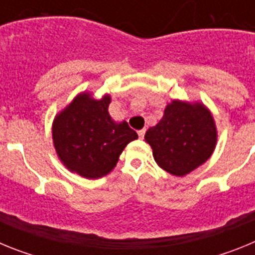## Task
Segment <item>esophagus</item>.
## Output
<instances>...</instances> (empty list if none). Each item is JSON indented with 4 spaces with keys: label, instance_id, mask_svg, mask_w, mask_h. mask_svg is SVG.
<instances>
[{
    "label": "esophagus",
    "instance_id": "esophagus-1",
    "mask_svg": "<svg viewBox=\"0 0 255 255\" xmlns=\"http://www.w3.org/2000/svg\"><path fill=\"white\" fill-rule=\"evenodd\" d=\"M138 135H139V138L140 139H143L144 138V135H145V130H139L138 131Z\"/></svg>",
    "mask_w": 255,
    "mask_h": 255
}]
</instances>
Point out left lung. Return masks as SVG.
<instances>
[{"instance_id": "1", "label": "left lung", "mask_w": 255, "mask_h": 255, "mask_svg": "<svg viewBox=\"0 0 255 255\" xmlns=\"http://www.w3.org/2000/svg\"><path fill=\"white\" fill-rule=\"evenodd\" d=\"M159 167L184 176L207 161L215 149V121L202 105L173 101L163 117L145 132Z\"/></svg>"}]
</instances>
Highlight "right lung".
I'll return each mask as SVG.
<instances>
[{
    "label": "right lung",
    "mask_w": 255,
    "mask_h": 255,
    "mask_svg": "<svg viewBox=\"0 0 255 255\" xmlns=\"http://www.w3.org/2000/svg\"><path fill=\"white\" fill-rule=\"evenodd\" d=\"M110 102L108 96L96 101L82 94L53 123L52 135L58 157L69 170L87 179L107 175L124 148L138 138L126 121H112Z\"/></svg>",
    "instance_id": "add662e5"
}]
</instances>
